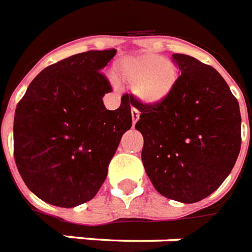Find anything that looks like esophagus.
Here are the masks:
<instances>
[{"label":"esophagus","mask_w":252,"mask_h":252,"mask_svg":"<svg viewBox=\"0 0 252 252\" xmlns=\"http://www.w3.org/2000/svg\"><path fill=\"white\" fill-rule=\"evenodd\" d=\"M132 124L133 126H136L137 120L140 119V114H138V111H137L136 108H132Z\"/></svg>","instance_id":"obj_1"}]
</instances>
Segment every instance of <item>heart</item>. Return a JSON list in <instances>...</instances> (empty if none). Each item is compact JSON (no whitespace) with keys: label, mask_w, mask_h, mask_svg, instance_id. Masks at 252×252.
<instances>
[{"label":"heart","mask_w":252,"mask_h":252,"mask_svg":"<svg viewBox=\"0 0 252 252\" xmlns=\"http://www.w3.org/2000/svg\"><path fill=\"white\" fill-rule=\"evenodd\" d=\"M120 79L145 105H158L175 89L179 72L175 63L157 54H140L123 61Z\"/></svg>","instance_id":"heart-1"}]
</instances>
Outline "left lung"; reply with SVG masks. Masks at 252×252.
<instances>
[{
	"label": "left lung",
	"mask_w": 252,
	"mask_h": 252,
	"mask_svg": "<svg viewBox=\"0 0 252 252\" xmlns=\"http://www.w3.org/2000/svg\"><path fill=\"white\" fill-rule=\"evenodd\" d=\"M180 75L158 105L129 95L141 112L142 163L158 193L195 203L212 194L233 169L241 150V112L220 73L185 54H173Z\"/></svg>",
	"instance_id": "8db88e82"
}]
</instances>
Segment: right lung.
I'll use <instances>...</instances> for the list:
<instances>
[{
	"label": "right lung",
	"mask_w": 252,
	"mask_h": 252,
	"mask_svg": "<svg viewBox=\"0 0 252 252\" xmlns=\"http://www.w3.org/2000/svg\"><path fill=\"white\" fill-rule=\"evenodd\" d=\"M115 49L80 53L42 69L14 116V158L27 188L58 207L93 199L122 136L132 126L128 95L114 111L101 73Z\"/></svg>",
	"instance_id": "1"
}]
</instances>
